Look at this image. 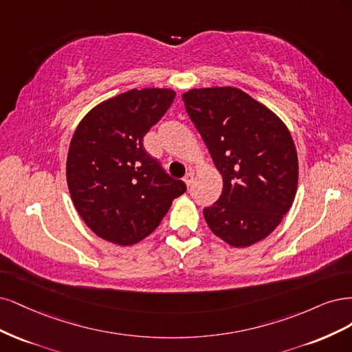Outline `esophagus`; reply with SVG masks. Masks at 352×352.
<instances>
[{"label":"esophagus","mask_w":352,"mask_h":352,"mask_svg":"<svg viewBox=\"0 0 352 352\" xmlns=\"http://www.w3.org/2000/svg\"><path fill=\"white\" fill-rule=\"evenodd\" d=\"M192 178H195V173H192V171H188V173L184 175L183 181H184L187 187H190V186L192 184Z\"/></svg>","instance_id":"1"}]
</instances>
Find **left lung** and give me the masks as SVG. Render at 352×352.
<instances>
[{
  "instance_id": "left-lung-1",
  "label": "left lung",
  "mask_w": 352,
  "mask_h": 352,
  "mask_svg": "<svg viewBox=\"0 0 352 352\" xmlns=\"http://www.w3.org/2000/svg\"><path fill=\"white\" fill-rule=\"evenodd\" d=\"M183 100L223 181L219 200L203 209L210 231L235 248L265 240L298 187L297 149L285 122L232 86L191 89Z\"/></svg>"
}]
</instances>
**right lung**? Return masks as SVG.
Returning <instances> with one entry per match:
<instances>
[{
	"label": "right lung",
	"mask_w": 352,
	"mask_h": 352,
	"mask_svg": "<svg viewBox=\"0 0 352 352\" xmlns=\"http://www.w3.org/2000/svg\"><path fill=\"white\" fill-rule=\"evenodd\" d=\"M173 89H131L100 102L78 122L65 175L76 210L90 231L117 245L152 234L186 191L143 149V138L174 102Z\"/></svg>",
	"instance_id": "obj_1"
}]
</instances>
